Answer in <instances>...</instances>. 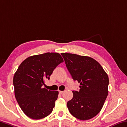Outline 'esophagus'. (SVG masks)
Returning <instances> with one entry per match:
<instances>
[{
  "instance_id": "obj_1",
  "label": "esophagus",
  "mask_w": 127,
  "mask_h": 127,
  "mask_svg": "<svg viewBox=\"0 0 127 127\" xmlns=\"http://www.w3.org/2000/svg\"><path fill=\"white\" fill-rule=\"evenodd\" d=\"M59 93L60 94H62L64 93V91H60V90H59Z\"/></svg>"
}]
</instances>
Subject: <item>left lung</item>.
Returning a JSON list of instances; mask_svg holds the SVG:
<instances>
[{"label": "left lung", "mask_w": 127, "mask_h": 127, "mask_svg": "<svg viewBox=\"0 0 127 127\" xmlns=\"http://www.w3.org/2000/svg\"><path fill=\"white\" fill-rule=\"evenodd\" d=\"M61 55L72 78L80 84L79 91H72L73 98L67 104L68 110L78 119H90L100 112L107 96V74L97 61L89 56Z\"/></svg>", "instance_id": "obj_1"}]
</instances>
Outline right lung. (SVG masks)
I'll list each match as a JSON object with an SVG mask.
<instances>
[{"label": "right lung", "instance_id": "add662e5", "mask_svg": "<svg viewBox=\"0 0 127 127\" xmlns=\"http://www.w3.org/2000/svg\"><path fill=\"white\" fill-rule=\"evenodd\" d=\"M63 59L59 53H47L28 57L13 76L15 95L26 115L38 120L49 115L55 107L59 92L42 88Z\"/></svg>", "mask_w": 127, "mask_h": 127}]
</instances>
